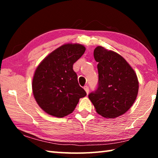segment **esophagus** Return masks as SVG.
<instances>
[{"instance_id":"esophagus-1","label":"esophagus","mask_w":158,"mask_h":158,"mask_svg":"<svg viewBox=\"0 0 158 158\" xmlns=\"http://www.w3.org/2000/svg\"><path fill=\"white\" fill-rule=\"evenodd\" d=\"M84 89L85 90V91L86 92V93L88 94V93H89V86H88V85H85V86L84 87Z\"/></svg>"}]
</instances>
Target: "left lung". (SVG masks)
<instances>
[{
	"instance_id": "8db88e82",
	"label": "left lung",
	"mask_w": 158,
	"mask_h": 158,
	"mask_svg": "<svg viewBox=\"0 0 158 158\" xmlns=\"http://www.w3.org/2000/svg\"><path fill=\"white\" fill-rule=\"evenodd\" d=\"M98 63V85L89 95L102 116L116 118L130 109L137 98L139 81L135 72L118 53L98 46L95 49Z\"/></svg>"
}]
</instances>
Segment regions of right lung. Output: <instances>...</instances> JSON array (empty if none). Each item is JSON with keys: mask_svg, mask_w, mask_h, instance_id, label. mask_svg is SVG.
<instances>
[{"mask_svg": "<svg viewBox=\"0 0 158 158\" xmlns=\"http://www.w3.org/2000/svg\"><path fill=\"white\" fill-rule=\"evenodd\" d=\"M85 51L82 44H63L44 58L35 69L32 83L34 98L51 116L62 118L73 113L79 99L86 95L73 70V64Z\"/></svg>", "mask_w": 158, "mask_h": 158, "instance_id": "obj_1", "label": "right lung"}]
</instances>
